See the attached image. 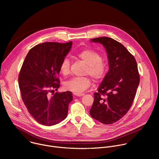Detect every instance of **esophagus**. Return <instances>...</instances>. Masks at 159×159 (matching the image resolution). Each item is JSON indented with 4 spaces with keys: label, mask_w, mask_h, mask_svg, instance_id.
<instances>
[{
    "label": "esophagus",
    "mask_w": 159,
    "mask_h": 159,
    "mask_svg": "<svg viewBox=\"0 0 159 159\" xmlns=\"http://www.w3.org/2000/svg\"><path fill=\"white\" fill-rule=\"evenodd\" d=\"M74 95L75 96H78V97H80V96H82L84 95V94L83 93H80V94H77V93H74Z\"/></svg>",
    "instance_id": "esophagus-1"
}]
</instances>
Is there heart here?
Here are the masks:
<instances>
[{"mask_svg":"<svg viewBox=\"0 0 159 159\" xmlns=\"http://www.w3.org/2000/svg\"><path fill=\"white\" fill-rule=\"evenodd\" d=\"M79 59L87 65L85 74L89 75L95 82L102 80L107 71V63L102 59L101 55L97 52L89 48L83 49L77 53ZM60 72L63 76H67L70 72V62L64 58L60 65ZM91 84L89 77H74L64 84V88L74 93L80 94Z\"/></svg>","mask_w":159,"mask_h":159,"instance_id":"b5f03b06","label":"heart"}]
</instances>
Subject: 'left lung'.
Masks as SVG:
<instances>
[{
	"label": "left lung",
	"mask_w": 159,
	"mask_h": 159,
	"mask_svg": "<svg viewBox=\"0 0 159 159\" xmlns=\"http://www.w3.org/2000/svg\"><path fill=\"white\" fill-rule=\"evenodd\" d=\"M93 42L103 44L109 61V72L94 94L90 115L105 124L114 123L130 109L140 83L137 63L120 42L108 37L96 38Z\"/></svg>",
	"instance_id": "8db88e82"
}]
</instances>
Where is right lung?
Segmentation results:
<instances>
[{
	"mask_svg": "<svg viewBox=\"0 0 159 159\" xmlns=\"http://www.w3.org/2000/svg\"><path fill=\"white\" fill-rule=\"evenodd\" d=\"M72 44V41L37 44L29 51L21 66L18 82L22 101L31 116L43 125H55L67 116L72 93H55L54 90L60 87V65Z\"/></svg>",
	"mask_w": 159,
	"mask_h": 159,
	"instance_id": "add662e5",
	"label": "right lung"
}]
</instances>
